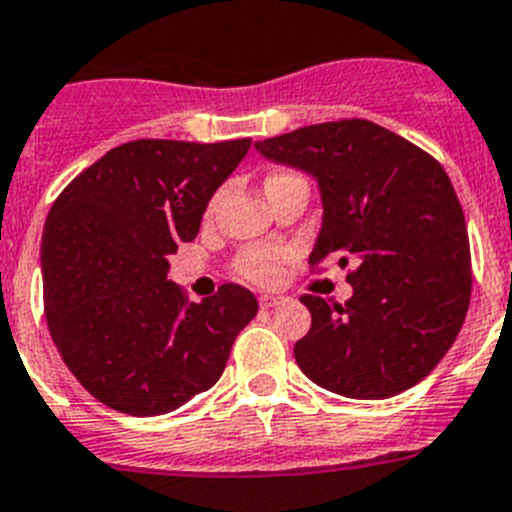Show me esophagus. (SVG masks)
<instances>
[{"label":"esophagus","mask_w":512,"mask_h":512,"mask_svg":"<svg viewBox=\"0 0 512 512\" xmlns=\"http://www.w3.org/2000/svg\"><path fill=\"white\" fill-rule=\"evenodd\" d=\"M281 302H284V297H281V294H261V297H259V304L264 309L276 307V304H281Z\"/></svg>","instance_id":"1"}]
</instances>
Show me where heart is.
I'll return each instance as SVG.
<instances>
[{
  "mask_svg": "<svg viewBox=\"0 0 512 512\" xmlns=\"http://www.w3.org/2000/svg\"><path fill=\"white\" fill-rule=\"evenodd\" d=\"M287 175H292V172H279V175H271L269 180ZM287 256L289 251L284 246H271V243H266V246H251L238 253L236 269L238 274L246 276L253 284H274L284 274V261H287Z\"/></svg>",
  "mask_w": 512,
  "mask_h": 512,
  "instance_id": "b5f03b06",
  "label": "heart"
}]
</instances>
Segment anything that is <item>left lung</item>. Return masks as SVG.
Instances as JSON below:
<instances>
[{"instance_id":"left-lung-1","label":"left lung","mask_w":512,"mask_h":512,"mask_svg":"<svg viewBox=\"0 0 512 512\" xmlns=\"http://www.w3.org/2000/svg\"><path fill=\"white\" fill-rule=\"evenodd\" d=\"M256 149L320 185L309 264L350 266L345 304L302 297L312 314L294 345L302 373L365 401L416 386L457 340L472 292L467 223L442 164L365 119L302 126Z\"/></svg>"}]
</instances>
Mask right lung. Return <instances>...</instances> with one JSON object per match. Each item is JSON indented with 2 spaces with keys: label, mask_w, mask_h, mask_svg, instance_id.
<instances>
[{
  "label": "right lung",
  "mask_w": 512,
  "mask_h": 512,
  "mask_svg": "<svg viewBox=\"0 0 512 512\" xmlns=\"http://www.w3.org/2000/svg\"><path fill=\"white\" fill-rule=\"evenodd\" d=\"M251 139H137L75 177L42 233L45 317L55 348L109 409L159 416L215 386L259 312L238 284L190 302L167 281L177 243L200 231L213 192Z\"/></svg>",
  "instance_id": "1"
}]
</instances>
